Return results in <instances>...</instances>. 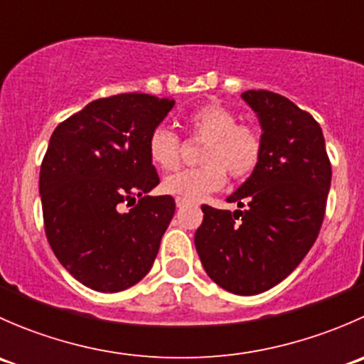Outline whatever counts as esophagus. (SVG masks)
I'll return each instance as SVG.
<instances>
[{
  "label": "esophagus",
  "mask_w": 364,
  "mask_h": 364,
  "mask_svg": "<svg viewBox=\"0 0 364 364\" xmlns=\"http://www.w3.org/2000/svg\"><path fill=\"white\" fill-rule=\"evenodd\" d=\"M186 204H188V200L183 199V197H176V205H178V208H183V205Z\"/></svg>",
  "instance_id": "obj_1"
}]
</instances>
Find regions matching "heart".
<instances>
[{"instance_id":"1","label":"heart","mask_w":364,"mask_h":364,"mask_svg":"<svg viewBox=\"0 0 364 364\" xmlns=\"http://www.w3.org/2000/svg\"><path fill=\"white\" fill-rule=\"evenodd\" d=\"M186 130L199 149L200 165L168 176L161 183L164 192L199 200L223 186L227 176L234 181L250 178L259 167L264 151L260 132L250 123H237V116L220 104H205L186 117ZM181 139L172 130L159 127L149 134V160L161 171H174L181 164Z\"/></svg>"}]
</instances>
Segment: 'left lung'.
I'll list each match as a JSON object with an SVG mask.
<instances>
[{"mask_svg": "<svg viewBox=\"0 0 364 364\" xmlns=\"http://www.w3.org/2000/svg\"><path fill=\"white\" fill-rule=\"evenodd\" d=\"M241 97L260 119L262 159L227 199L240 211L203 204L196 248L215 284L252 296L287 278L317 240L331 161L310 112L273 91L248 90Z\"/></svg>", "mask_w": 364, "mask_h": 364, "instance_id": "obj_1", "label": "left lung"}]
</instances>
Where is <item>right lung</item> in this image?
I'll use <instances>...</instances> for the list:
<instances>
[{
	"mask_svg": "<svg viewBox=\"0 0 364 364\" xmlns=\"http://www.w3.org/2000/svg\"><path fill=\"white\" fill-rule=\"evenodd\" d=\"M172 107L153 95H112L50 135L40 167L43 229L61 266L93 291H124L155 262L176 203L148 196L160 183L148 139Z\"/></svg>",
	"mask_w": 364,
	"mask_h": 364,
	"instance_id": "right-lung-1",
	"label": "right lung"
}]
</instances>
